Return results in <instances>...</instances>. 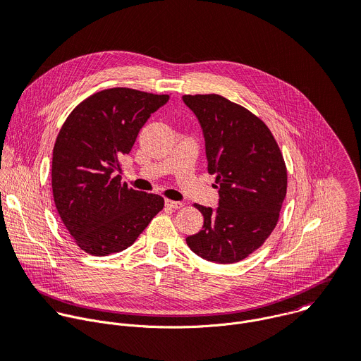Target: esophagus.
Returning a JSON list of instances; mask_svg holds the SVG:
<instances>
[{
  "mask_svg": "<svg viewBox=\"0 0 361 361\" xmlns=\"http://www.w3.org/2000/svg\"><path fill=\"white\" fill-rule=\"evenodd\" d=\"M166 205L170 209H174V210H180L184 207V204L181 201H173V200H166Z\"/></svg>",
  "mask_w": 361,
  "mask_h": 361,
  "instance_id": "1",
  "label": "esophagus"
}]
</instances>
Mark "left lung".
Segmentation results:
<instances>
[{
    "instance_id": "8db88e82",
    "label": "left lung",
    "mask_w": 361,
    "mask_h": 361,
    "mask_svg": "<svg viewBox=\"0 0 361 361\" xmlns=\"http://www.w3.org/2000/svg\"><path fill=\"white\" fill-rule=\"evenodd\" d=\"M183 101L201 124L209 173L220 188L217 210L194 204L204 226L187 244L209 262L237 263L277 226L287 192L283 154L264 121L226 97L195 94Z\"/></svg>"
}]
</instances>
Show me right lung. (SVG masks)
Returning <instances> with one entry per match:
<instances>
[{
	"mask_svg": "<svg viewBox=\"0 0 361 361\" xmlns=\"http://www.w3.org/2000/svg\"><path fill=\"white\" fill-rule=\"evenodd\" d=\"M126 87L94 92L70 113L53 149L57 212L75 244L97 257L130 247L164 207V198L133 190L117 174L138 131L169 101Z\"/></svg>",
	"mask_w": 361,
	"mask_h": 361,
	"instance_id": "right-lung-1",
	"label": "right lung"
}]
</instances>
